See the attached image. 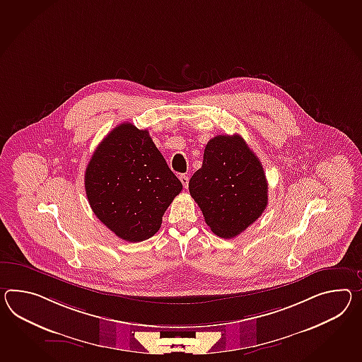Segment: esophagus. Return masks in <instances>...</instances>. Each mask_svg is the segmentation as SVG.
<instances>
[{
	"label": "esophagus",
	"instance_id": "esophagus-1",
	"mask_svg": "<svg viewBox=\"0 0 362 362\" xmlns=\"http://www.w3.org/2000/svg\"><path fill=\"white\" fill-rule=\"evenodd\" d=\"M179 179H180V182H182V185H185V188H187V185H188V177L185 175V174H182L180 177H179Z\"/></svg>",
	"mask_w": 362,
	"mask_h": 362
}]
</instances>
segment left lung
<instances>
[{"instance_id": "left-lung-1", "label": "left lung", "mask_w": 362, "mask_h": 362, "mask_svg": "<svg viewBox=\"0 0 362 362\" xmlns=\"http://www.w3.org/2000/svg\"><path fill=\"white\" fill-rule=\"evenodd\" d=\"M188 188L206 225L221 238L245 231L268 204L262 162L239 134H220L206 144L203 166Z\"/></svg>"}]
</instances>
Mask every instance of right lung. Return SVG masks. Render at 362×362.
Here are the masks:
<instances>
[{
    "instance_id": "right-lung-1",
    "label": "right lung",
    "mask_w": 362,
    "mask_h": 362,
    "mask_svg": "<svg viewBox=\"0 0 362 362\" xmlns=\"http://www.w3.org/2000/svg\"><path fill=\"white\" fill-rule=\"evenodd\" d=\"M183 185L146 129L117 125L98 145L85 173L88 204L119 238L153 237Z\"/></svg>"
}]
</instances>
